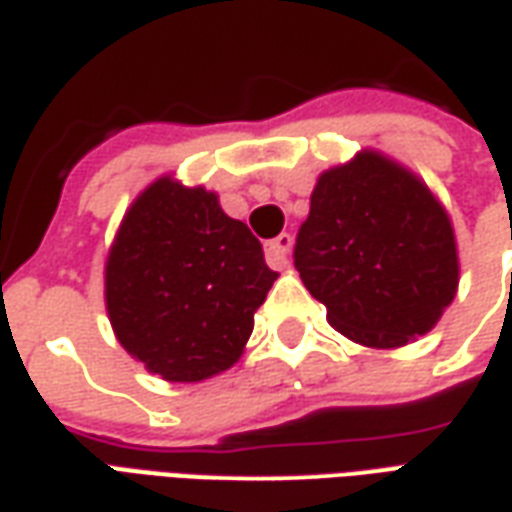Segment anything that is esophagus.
Here are the masks:
<instances>
[{"instance_id":"34e87169","label":"esophagus","mask_w":512,"mask_h":512,"mask_svg":"<svg viewBox=\"0 0 512 512\" xmlns=\"http://www.w3.org/2000/svg\"><path fill=\"white\" fill-rule=\"evenodd\" d=\"M292 234H281L272 242H267V261L272 267H286L289 264V251H292Z\"/></svg>"}]
</instances>
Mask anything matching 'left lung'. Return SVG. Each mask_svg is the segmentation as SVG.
I'll use <instances>...</instances> for the list:
<instances>
[{
  "instance_id": "left-lung-1",
  "label": "left lung",
  "mask_w": 512,
  "mask_h": 512,
  "mask_svg": "<svg viewBox=\"0 0 512 512\" xmlns=\"http://www.w3.org/2000/svg\"><path fill=\"white\" fill-rule=\"evenodd\" d=\"M294 267L327 322L368 349H398L434 330L461 272L442 201L376 149L319 174Z\"/></svg>"
}]
</instances>
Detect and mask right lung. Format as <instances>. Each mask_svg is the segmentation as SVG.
Segmentation results:
<instances>
[{
  "instance_id": "add662e5",
  "label": "right lung",
  "mask_w": 512,
  "mask_h": 512,
  "mask_svg": "<svg viewBox=\"0 0 512 512\" xmlns=\"http://www.w3.org/2000/svg\"><path fill=\"white\" fill-rule=\"evenodd\" d=\"M278 272L218 193L163 174L130 204L106 259V311L122 349L166 382L229 371Z\"/></svg>"
}]
</instances>
